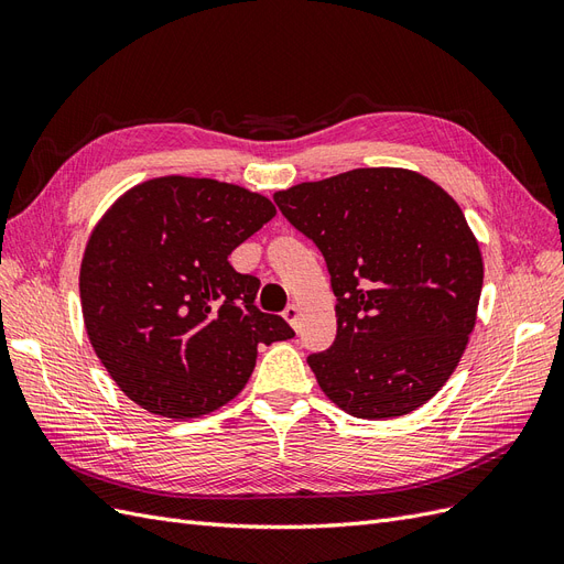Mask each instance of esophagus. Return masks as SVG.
Here are the masks:
<instances>
[{"label":"esophagus","mask_w":564,"mask_h":564,"mask_svg":"<svg viewBox=\"0 0 564 564\" xmlns=\"http://www.w3.org/2000/svg\"><path fill=\"white\" fill-rule=\"evenodd\" d=\"M283 318L293 325V328L297 330V323H300V306L297 304H288V308L283 312Z\"/></svg>","instance_id":"34e87169"}]
</instances>
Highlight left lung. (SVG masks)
<instances>
[{
  "label": "left lung",
  "mask_w": 564,
  "mask_h": 564,
  "mask_svg": "<svg viewBox=\"0 0 564 564\" xmlns=\"http://www.w3.org/2000/svg\"><path fill=\"white\" fill-rule=\"evenodd\" d=\"M323 252L337 337L308 356L358 420H395L438 393L476 328L482 252L459 204L408 169H354L274 194Z\"/></svg>",
  "instance_id": "8db88e82"
}]
</instances>
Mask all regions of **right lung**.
Listing matches in <instances>:
<instances>
[{"instance_id": "right-lung-1", "label": "right lung", "mask_w": 564, "mask_h": 564, "mask_svg": "<svg viewBox=\"0 0 564 564\" xmlns=\"http://www.w3.org/2000/svg\"><path fill=\"white\" fill-rule=\"evenodd\" d=\"M276 215L267 196L210 177L126 189L90 231L79 295L90 347L133 403L194 420L229 403L258 347L295 333L252 304L260 281L229 256Z\"/></svg>"}]
</instances>
